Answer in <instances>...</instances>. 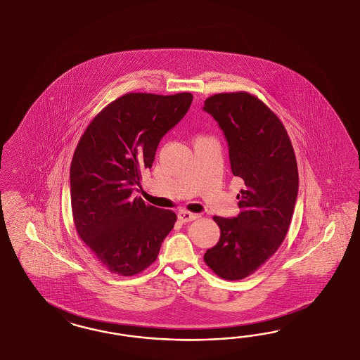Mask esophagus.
Wrapping results in <instances>:
<instances>
[{
  "label": "esophagus",
  "mask_w": 360,
  "mask_h": 360,
  "mask_svg": "<svg viewBox=\"0 0 360 360\" xmlns=\"http://www.w3.org/2000/svg\"><path fill=\"white\" fill-rule=\"evenodd\" d=\"M199 218L198 214H193V212H188V211H181L178 214V219L182 221V223H187V221H193L195 219Z\"/></svg>",
  "instance_id": "34e87169"
}]
</instances>
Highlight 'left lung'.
Segmentation results:
<instances>
[{"instance_id":"obj_1","label":"left lung","mask_w":360,"mask_h":360,"mask_svg":"<svg viewBox=\"0 0 360 360\" xmlns=\"http://www.w3.org/2000/svg\"><path fill=\"white\" fill-rule=\"evenodd\" d=\"M203 109L224 131L232 174L245 185L239 215L212 218L220 239L203 259L219 277L243 280L274 255L289 231L298 194L295 150L281 120L255 95L217 94Z\"/></svg>"}]
</instances>
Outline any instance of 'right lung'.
<instances>
[{
	"instance_id": "right-lung-1",
	"label": "right lung",
	"mask_w": 360,
	"mask_h": 360,
	"mask_svg": "<svg viewBox=\"0 0 360 360\" xmlns=\"http://www.w3.org/2000/svg\"><path fill=\"white\" fill-rule=\"evenodd\" d=\"M191 101L190 92L125 94L98 112L77 142L70 169L74 224L109 272L128 277L145 271L174 227L175 212L131 193Z\"/></svg>"
}]
</instances>
